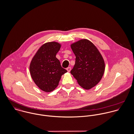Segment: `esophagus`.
<instances>
[{
	"label": "esophagus",
	"mask_w": 134,
	"mask_h": 134,
	"mask_svg": "<svg viewBox=\"0 0 134 134\" xmlns=\"http://www.w3.org/2000/svg\"><path fill=\"white\" fill-rule=\"evenodd\" d=\"M71 67H68L66 68V70L68 71V72H70L71 71Z\"/></svg>",
	"instance_id": "34e87169"
}]
</instances>
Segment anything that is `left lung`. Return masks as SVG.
<instances>
[{"label": "left lung", "instance_id": "left-lung-1", "mask_svg": "<svg viewBox=\"0 0 134 134\" xmlns=\"http://www.w3.org/2000/svg\"><path fill=\"white\" fill-rule=\"evenodd\" d=\"M76 56L75 64L71 73L83 89L96 86L105 71V62L96 46L89 40L82 39L71 45Z\"/></svg>", "mask_w": 134, "mask_h": 134}]
</instances>
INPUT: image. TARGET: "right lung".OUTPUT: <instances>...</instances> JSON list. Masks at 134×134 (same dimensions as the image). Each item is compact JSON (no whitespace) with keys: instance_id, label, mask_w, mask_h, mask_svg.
I'll return each instance as SVG.
<instances>
[{"instance_id":"add662e5","label":"right lung","mask_w":134,"mask_h":134,"mask_svg":"<svg viewBox=\"0 0 134 134\" xmlns=\"http://www.w3.org/2000/svg\"><path fill=\"white\" fill-rule=\"evenodd\" d=\"M60 47L61 44L56 42L46 43L40 47L30 62L31 76L36 85L44 92L55 90L61 76L67 72L56 57Z\"/></svg>"}]
</instances>
